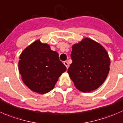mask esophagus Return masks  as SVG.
I'll return each instance as SVG.
<instances>
[{"label": "esophagus", "mask_w": 123, "mask_h": 123, "mask_svg": "<svg viewBox=\"0 0 123 123\" xmlns=\"http://www.w3.org/2000/svg\"><path fill=\"white\" fill-rule=\"evenodd\" d=\"M64 65H65V66H66L67 68L68 69V67H69V65H68V63L67 62V61H64Z\"/></svg>", "instance_id": "obj_1"}]
</instances>
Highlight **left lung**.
<instances>
[{
	"mask_svg": "<svg viewBox=\"0 0 123 123\" xmlns=\"http://www.w3.org/2000/svg\"><path fill=\"white\" fill-rule=\"evenodd\" d=\"M72 63L68 73L77 89L91 92L100 86L108 76L110 58L105 49L88 38L72 46Z\"/></svg>",
	"mask_w": 123,
	"mask_h": 123,
	"instance_id": "left-lung-1",
	"label": "left lung"
}]
</instances>
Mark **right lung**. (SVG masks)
<instances>
[{
	"label": "right lung",
	"mask_w": 123,
	"mask_h": 123,
	"mask_svg": "<svg viewBox=\"0 0 123 123\" xmlns=\"http://www.w3.org/2000/svg\"><path fill=\"white\" fill-rule=\"evenodd\" d=\"M18 69L24 83L30 89L46 94L54 88L67 68L49 45L37 40L21 53Z\"/></svg>",
	"instance_id": "obj_1"
}]
</instances>
